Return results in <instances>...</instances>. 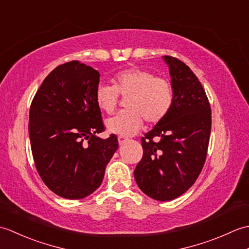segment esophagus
I'll return each mask as SVG.
<instances>
[{
  "label": "esophagus",
  "instance_id": "34e87169",
  "mask_svg": "<svg viewBox=\"0 0 249 249\" xmlns=\"http://www.w3.org/2000/svg\"><path fill=\"white\" fill-rule=\"evenodd\" d=\"M118 140H119V144H121V145H122V144H123L124 142H125L126 140H127V139H126L125 137H123V136H119V137H118Z\"/></svg>",
  "mask_w": 249,
  "mask_h": 249
}]
</instances>
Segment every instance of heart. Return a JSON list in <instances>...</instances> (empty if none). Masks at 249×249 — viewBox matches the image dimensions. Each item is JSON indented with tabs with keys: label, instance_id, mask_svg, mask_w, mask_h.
<instances>
[{
	"label": "heart",
	"instance_id": "b5f03b06",
	"mask_svg": "<svg viewBox=\"0 0 249 249\" xmlns=\"http://www.w3.org/2000/svg\"><path fill=\"white\" fill-rule=\"evenodd\" d=\"M112 86L100 84L95 92V100L100 110L111 114L119 105L120 96L126 100L127 110L121 111L106 122L110 133L128 137L138 133L143 119L149 124H157L166 118L173 106L174 89L168 79L141 67H129L115 72Z\"/></svg>",
	"mask_w": 249,
	"mask_h": 249
}]
</instances>
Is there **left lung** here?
I'll list each match as a JSON object with an SVG mask.
<instances>
[{"label":"left lung","instance_id":"left-lung-1","mask_svg":"<svg viewBox=\"0 0 249 249\" xmlns=\"http://www.w3.org/2000/svg\"><path fill=\"white\" fill-rule=\"evenodd\" d=\"M163 59L170 70L173 106L141 138L143 155L134 171L142 192L158 201L179 197L198 178L212 124L209 99L197 76L177 57Z\"/></svg>","mask_w":249,"mask_h":249}]
</instances>
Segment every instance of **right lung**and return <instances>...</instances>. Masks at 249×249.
Wrapping results in <instances>:
<instances>
[{"label":"right lung","instance_id":"1","mask_svg":"<svg viewBox=\"0 0 249 249\" xmlns=\"http://www.w3.org/2000/svg\"><path fill=\"white\" fill-rule=\"evenodd\" d=\"M99 72L79 61L54 68L32 100L29 134L36 170L51 192L82 199L102 184L118 150L114 134L102 139L105 125L95 100Z\"/></svg>","mask_w":249,"mask_h":249}]
</instances>
